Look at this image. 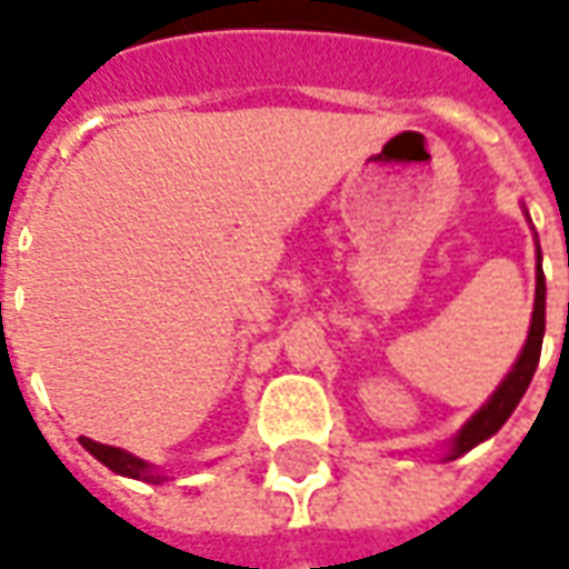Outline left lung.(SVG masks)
Here are the masks:
<instances>
[{
    "label": "left lung",
    "mask_w": 569,
    "mask_h": 569,
    "mask_svg": "<svg viewBox=\"0 0 569 569\" xmlns=\"http://www.w3.org/2000/svg\"><path fill=\"white\" fill-rule=\"evenodd\" d=\"M530 219V216H527ZM542 335H546V277H542V252H539L537 240V296H533V317H530V329H527V341L521 353L515 359L509 375L502 378L500 387L488 396V402L478 408L472 418L466 420L463 427L457 429V436L448 445L445 460H457L466 451H472L476 445L488 441L497 429L512 418V411L527 393V387L533 381V371L539 366V350H542Z\"/></svg>",
    "instance_id": "8db88e82"
}]
</instances>
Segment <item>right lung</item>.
Listing matches in <instances>:
<instances>
[{"mask_svg": "<svg viewBox=\"0 0 569 569\" xmlns=\"http://www.w3.org/2000/svg\"><path fill=\"white\" fill-rule=\"evenodd\" d=\"M81 448L88 453H93L97 460L103 466H109L112 472L124 478H137V481H149V485H161L167 481V476H161L149 460H140V457H133L130 451H121V448H112V445H100V441L88 439V436H81Z\"/></svg>", "mask_w": 569, "mask_h": 569, "instance_id": "1", "label": "right lung"}]
</instances>
